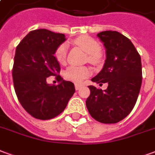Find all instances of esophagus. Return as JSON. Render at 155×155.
I'll return each instance as SVG.
<instances>
[{
	"label": "esophagus",
	"instance_id": "obj_1",
	"mask_svg": "<svg viewBox=\"0 0 155 155\" xmlns=\"http://www.w3.org/2000/svg\"><path fill=\"white\" fill-rule=\"evenodd\" d=\"M81 86H82V85H81V84H74V87H75V90H76V91L80 90V89L81 88Z\"/></svg>",
	"mask_w": 155,
	"mask_h": 155
}]
</instances>
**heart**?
Segmentation results:
<instances>
[{"mask_svg":"<svg viewBox=\"0 0 155 155\" xmlns=\"http://www.w3.org/2000/svg\"><path fill=\"white\" fill-rule=\"evenodd\" d=\"M88 53V59L93 64H99L102 60L101 53V45L94 39L88 35H82L74 41ZM54 57L59 63H64L67 54V45L62 43L54 51ZM91 74V70L87 66L71 65L64 71V77L68 81L74 83H80Z\"/></svg>","mask_w":155,"mask_h":155,"instance_id":"1","label":"heart"}]
</instances>
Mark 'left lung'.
<instances>
[{
	"mask_svg": "<svg viewBox=\"0 0 155 155\" xmlns=\"http://www.w3.org/2000/svg\"><path fill=\"white\" fill-rule=\"evenodd\" d=\"M106 49L103 69L91 79L106 90L90 85L91 94L86 107L94 120L101 123L120 122L134 107L142 84L141 58L133 43L118 31H105L97 35Z\"/></svg>",
	"mask_w": 155,
	"mask_h": 155,
	"instance_id": "obj_1",
	"label": "left lung"
}]
</instances>
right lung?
<instances>
[{"label": "right lung", "mask_w": 155, "mask_h": 155, "mask_svg": "<svg viewBox=\"0 0 155 155\" xmlns=\"http://www.w3.org/2000/svg\"><path fill=\"white\" fill-rule=\"evenodd\" d=\"M65 40L64 34L39 29L27 34L16 47L12 69L15 94L22 107L35 119L59 115L75 91L72 82L58 74L61 67L54 56ZM49 76H55L60 84H47Z\"/></svg>", "instance_id": "1"}]
</instances>
